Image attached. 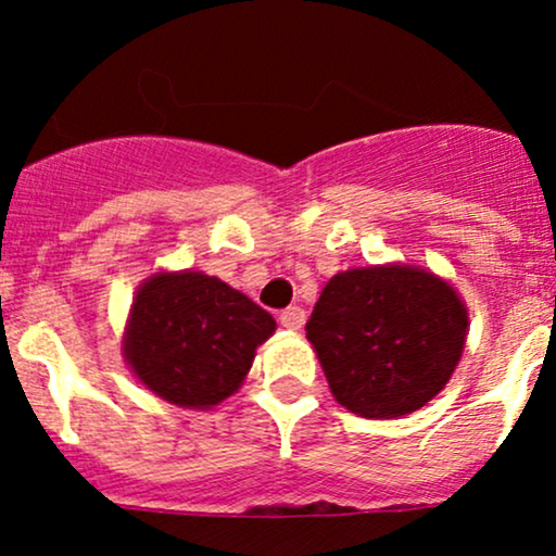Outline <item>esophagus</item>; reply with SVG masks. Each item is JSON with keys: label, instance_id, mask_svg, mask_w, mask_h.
<instances>
[{"label": "esophagus", "instance_id": "1", "mask_svg": "<svg viewBox=\"0 0 556 556\" xmlns=\"http://www.w3.org/2000/svg\"><path fill=\"white\" fill-rule=\"evenodd\" d=\"M279 324H282V327L290 329V331L303 329V324H305V311L298 308V305H290V308H285L282 314H279Z\"/></svg>", "mask_w": 556, "mask_h": 556}]
</instances>
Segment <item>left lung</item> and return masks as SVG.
I'll list each match as a JSON object with an SVG mask.
<instances>
[{
	"label": "left lung",
	"instance_id": "1",
	"mask_svg": "<svg viewBox=\"0 0 556 556\" xmlns=\"http://www.w3.org/2000/svg\"><path fill=\"white\" fill-rule=\"evenodd\" d=\"M465 300L446 279L407 264L334 274L305 337L331 394L361 418L416 413L446 387L468 337Z\"/></svg>",
	"mask_w": 556,
	"mask_h": 556
}]
</instances>
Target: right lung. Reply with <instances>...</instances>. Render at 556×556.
<instances>
[{
  "instance_id": "obj_1",
  "label": "right lung",
  "mask_w": 556,
  "mask_h": 556,
  "mask_svg": "<svg viewBox=\"0 0 556 556\" xmlns=\"http://www.w3.org/2000/svg\"><path fill=\"white\" fill-rule=\"evenodd\" d=\"M277 329L271 314L203 271H156L138 287L123 355L156 397L208 410L242 387L258 344Z\"/></svg>"
}]
</instances>
